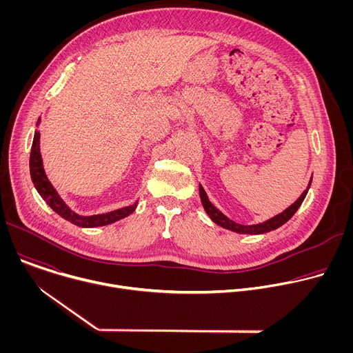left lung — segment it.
Returning <instances> with one entry per match:
<instances>
[{
  "mask_svg": "<svg viewBox=\"0 0 353 353\" xmlns=\"http://www.w3.org/2000/svg\"><path fill=\"white\" fill-rule=\"evenodd\" d=\"M312 180H313V176L306 187V190L300 194V196L294 201V203L288 207L285 211H282L281 214L264 221V222H260V223H254V225H240L234 221H232L230 218H228L222 211H219L207 195L204 187L199 184V198H201V203H203V207L207 212V215L211 218V221L214 223H216L218 226L223 228V229H228V230H232V232H236V233H240V234H263V233H268L271 230H275L278 228H281L282 225H285L294 214L296 211L300 208L301 203H303L309 190H310V185H312Z\"/></svg>",
  "mask_w": 353,
  "mask_h": 353,
  "instance_id": "obj_1",
  "label": "left lung"
}]
</instances>
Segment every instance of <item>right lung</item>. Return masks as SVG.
Segmentation results:
<instances>
[{
	"instance_id": "1",
	"label": "right lung",
	"mask_w": 353,
	"mask_h": 353,
	"mask_svg": "<svg viewBox=\"0 0 353 353\" xmlns=\"http://www.w3.org/2000/svg\"><path fill=\"white\" fill-rule=\"evenodd\" d=\"M40 124V117L36 123V127ZM29 169H30V177L33 181L34 188L40 194V196L46 201V204L52 208L56 214H59L61 218L65 221L79 226V228H97V226H106L110 223H114L123 218H127L131 215L138 205V201L132 205L110 211L106 214H97V215H79L75 211H72L67 204L65 201L60 196L54 185L50 183L44 168H43V159L40 154V132L34 130V137H33V143L30 149V159H29Z\"/></svg>"
}]
</instances>
